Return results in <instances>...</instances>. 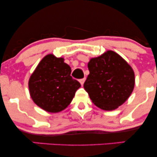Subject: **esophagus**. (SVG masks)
Instances as JSON below:
<instances>
[{
    "mask_svg": "<svg viewBox=\"0 0 157 157\" xmlns=\"http://www.w3.org/2000/svg\"><path fill=\"white\" fill-rule=\"evenodd\" d=\"M85 80H86V78H82V79H80V84L82 85V86L84 84Z\"/></svg>",
    "mask_w": 157,
    "mask_h": 157,
    "instance_id": "1",
    "label": "esophagus"
}]
</instances>
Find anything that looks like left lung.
I'll use <instances>...</instances> for the list:
<instances>
[{"instance_id": "obj_1", "label": "left lung", "mask_w": 157, "mask_h": 157, "mask_svg": "<svg viewBox=\"0 0 157 157\" xmlns=\"http://www.w3.org/2000/svg\"><path fill=\"white\" fill-rule=\"evenodd\" d=\"M88 68L90 74L83 87L97 107L114 110L130 97L134 87V71L116 52L108 51L91 59Z\"/></svg>"}]
</instances>
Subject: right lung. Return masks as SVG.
I'll return each mask as SVG.
<instances>
[{
    "label": "right lung",
    "instance_id": "right-lung-1",
    "mask_svg": "<svg viewBox=\"0 0 157 157\" xmlns=\"http://www.w3.org/2000/svg\"><path fill=\"white\" fill-rule=\"evenodd\" d=\"M63 60L53 55H46L29 81L33 101L48 112H59L66 109L81 86L71 76V68Z\"/></svg>",
    "mask_w": 157,
    "mask_h": 157
}]
</instances>
